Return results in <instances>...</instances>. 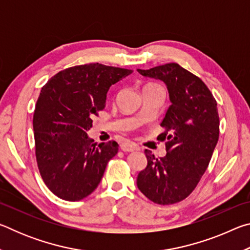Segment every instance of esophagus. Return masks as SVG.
<instances>
[{
    "mask_svg": "<svg viewBox=\"0 0 250 250\" xmlns=\"http://www.w3.org/2000/svg\"><path fill=\"white\" fill-rule=\"evenodd\" d=\"M120 147L124 152H133L139 150V146L137 145H134V143H124V145H121Z\"/></svg>",
    "mask_w": 250,
    "mask_h": 250,
    "instance_id": "obj_1",
    "label": "esophagus"
}]
</instances>
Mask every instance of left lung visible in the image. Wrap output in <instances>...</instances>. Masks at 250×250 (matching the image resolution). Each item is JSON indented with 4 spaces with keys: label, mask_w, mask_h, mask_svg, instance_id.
I'll return each instance as SVG.
<instances>
[{
    "label": "left lung",
    "mask_w": 250,
    "mask_h": 250,
    "mask_svg": "<svg viewBox=\"0 0 250 250\" xmlns=\"http://www.w3.org/2000/svg\"><path fill=\"white\" fill-rule=\"evenodd\" d=\"M137 70L166 83L171 101L161 124L167 153L156 159L145 151L147 164L137 185L156 204H174L193 192L208 167L219 135L217 103L200 78L175 62Z\"/></svg>",
    "instance_id": "8db88e82"
}]
</instances>
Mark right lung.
I'll use <instances>...</instances> for the list:
<instances>
[{
	"label": "right lung",
	"mask_w": 250,
	"mask_h": 250,
	"mask_svg": "<svg viewBox=\"0 0 250 250\" xmlns=\"http://www.w3.org/2000/svg\"><path fill=\"white\" fill-rule=\"evenodd\" d=\"M132 70L95 62L59 71L42 88L33 118L37 166L47 188L65 201L91 194L118 143L94 142L87 132L104 108L109 88Z\"/></svg>",
	"instance_id": "right-lung-1"
}]
</instances>
